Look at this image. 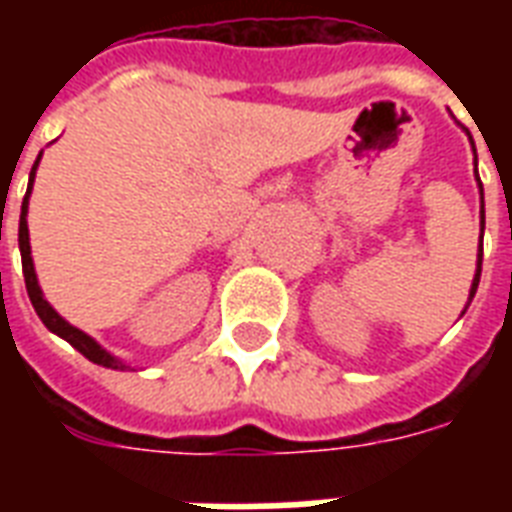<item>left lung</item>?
Listing matches in <instances>:
<instances>
[{
	"label": "left lung",
	"mask_w": 512,
	"mask_h": 512,
	"mask_svg": "<svg viewBox=\"0 0 512 512\" xmlns=\"http://www.w3.org/2000/svg\"><path fill=\"white\" fill-rule=\"evenodd\" d=\"M483 189V186H480ZM480 224L485 227V211H480ZM480 271H483V235H480V255H477V274H474L472 290H469V304H472L474 293H477V285H480Z\"/></svg>",
	"instance_id": "obj_1"
}]
</instances>
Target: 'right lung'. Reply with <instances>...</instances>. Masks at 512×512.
I'll list each match as a JSON object with an SVG mask.
<instances>
[{
	"label": "right lung",
	"mask_w": 512,
	"mask_h": 512,
	"mask_svg": "<svg viewBox=\"0 0 512 512\" xmlns=\"http://www.w3.org/2000/svg\"><path fill=\"white\" fill-rule=\"evenodd\" d=\"M40 161V156H38ZM38 161H35V167L29 172V189H27V197L21 202V222H18V246H21V266H24V282H27V293H29V301H32V307L35 312L40 315V321L46 323V329L54 334H60L62 340H68V343L84 354L90 362L95 365H104V367H112V370H123V362H117L115 356L106 354L101 345L95 343L93 337H87L84 332H79L76 326L60 318L54 307H51L49 301L43 299V293L38 288V277H35V266H32V252H29V230H27V205H29V191H32V180H35V169H38Z\"/></svg>",
	"instance_id": "obj_1"
}]
</instances>
